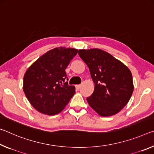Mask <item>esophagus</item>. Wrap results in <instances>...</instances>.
Segmentation results:
<instances>
[{
  "mask_svg": "<svg viewBox=\"0 0 154 154\" xmlns=\"http://www.w3.org/2000/svg\"><path fill=\"white\" fill-rule=\"evenodd\" d=\"M80 87H81V85H75V88H76L77 89H79Z\"/></svg>",
  "mask_w": 154,
  "mask_h": 154,
  "instance_id": "1",
  "label": "esophagus"
}]
</instances>
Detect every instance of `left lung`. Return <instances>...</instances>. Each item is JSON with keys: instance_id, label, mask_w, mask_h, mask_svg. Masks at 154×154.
Listing matches in <instances>:
<instances>
[{"instance_id": "8db88e82", "label": "left lung", "mask_w": 154, "mask_h": 154, "mask_svg": "<svg viewBox=\"0 0 154 154\" xmlns=\"http://www.w3.org/2000/svg\"><path fill=\"white\" fill-rule=\"evenodd\" d=\"M79 54L95 83L94 93L87 97L89 106L102 117L117 114L128 104L134 91L130 70L102 50H79Z\"/></svg>"}]
</instances>
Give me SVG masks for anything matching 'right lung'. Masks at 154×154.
I'll return each instance as SVG.
<instances>
[{
  "mask_svg": "<svg viewBox=\"0 0 154 154\" xmlns=\"http://www.w3.org/2000/svg\"><path fill=\"white\" fill-rule=\"evenodd\" d=\"M77 49L55 48L40 57L26 70L23 90L37 111L54 115L64 109L74 95V86L68 85L65 69Z\"/></svg>",
  "mask_w": 154,
  "mask_h": 154,
  "instance_id": "right-lung-1",
  "label": "right lung"
}]
</instances>
